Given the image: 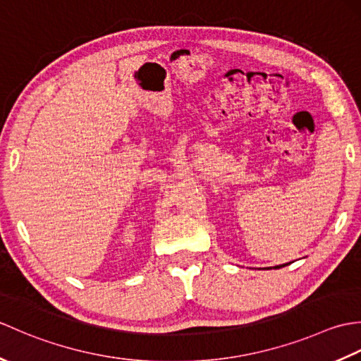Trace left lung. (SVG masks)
<instances>
[{
    "mask_svg": "<svg viewBox=\"0 0 361 361\" xmlns=\"http://www.w3.org/2000/svg\"><path fill=\"white\" fill-rule=\"evenodd\" d=\"M286 265H288V264H282V265H276L274 268H282V267H286ZM267 270H268V268H267Z\"/></svg>",
    "mask_w": 361,
    "mask_h": 361,
    "instance_id": "1",
    "label": "left lung"
}]
</instances>
